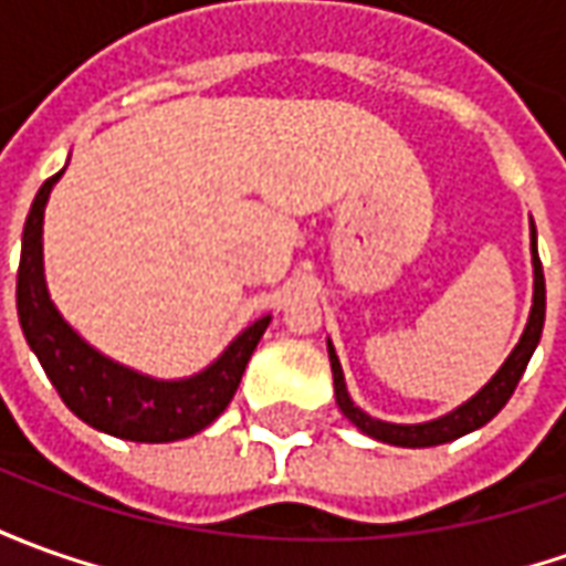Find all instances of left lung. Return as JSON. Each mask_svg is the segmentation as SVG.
Listing matches in <instances>:
<instances>
[{
	"mask_svg": "<svg viewBox=\"0 0 566 566\" xmlns=\"http://www.w3.org/2000/svg\"><path fill=\"white\" fill-rule=\"evenodd\" d=\"M530 261H533V305H530V317L524 333L517 338V345L512 354L505 357V364L499 366L496 376L486 381L478 395H471L465 403H459L450 412H443L438 419H428V422L416 424H400V422H385L376 419L364 409L357 407L348 395V385H345V373L338 364V354H335L333 342L326 338V350H329V366H333V385H335V403L345 412V419L350 424H357L366 438L381 440V443H391V447H409V450H419V447H438V443H450V440L471 434L478 428H484L499 409L509 403V397L514 395L517 381L527 369L533 350L539 345V335H543L545 323V276H543V261H539V249H536V224L530 218Z\"/></svg>",
	"mask_w": 566,
	"mask_h": 566,
	"instance_id": "1",
	"label": "left lung"
}]
</instances>
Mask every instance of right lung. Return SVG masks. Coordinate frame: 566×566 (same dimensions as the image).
I'll return each mask as SVG.
<instances>
[{
	"label": "right lung",
	"mask_w": 566,
	"mask_h": 566,
	"mask_svg": "<svg viewBox=\"0 0 566 566\" xmlns=\"http://www.w3.org/2000/svg\"><path fill=\"white\" fill-rule=\"evenodd\" d=\"M67 169V166H64ZM64 169L39 187L23 224L18 268V317L27 345L39 357L61 400L73 416L104 434L135 443H169L193 438L228 409L243 369L271 323L264 314L249 323L212 364L187 379H154L88 345L57 311L42 264L45 202Z\"/></svg>",
	"instance_id": "right-lung-1"
}]
</instances>
